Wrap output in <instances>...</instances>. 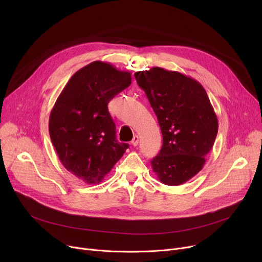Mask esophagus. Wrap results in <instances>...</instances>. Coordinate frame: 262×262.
Returning a JSON list of instances; mask_svg holds the SVG:
<instances>
[{"mask_svg":"<svg viewBox=\"0 0 262 262\" xmlns=\"http://www.w3.org/2000/svg\"><path fill=\"white\" fill-rule=\"evenodd\" d=\"M138 143H139V137L137 136V135H135L133 140H132V144H133L134 146H137V145H138Z\"/></svg>","mask_w":262,"mask_h":262,"instance_id":"obj_1","label":"esophagus"}]
</instances>
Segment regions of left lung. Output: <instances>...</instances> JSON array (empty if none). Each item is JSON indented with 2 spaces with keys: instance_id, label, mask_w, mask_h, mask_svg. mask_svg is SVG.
Segmentation results:
<instances>
[{
  "instance_id": "obj_1",
  "label": "left lung",
  "mask_w": 262,
  "mask_h": 262,
  "mask_svg": "<svg viewBox=\"0 0 262 262\" xmlns=\"http://www.w3.org/2000/svg\"><path fill=\"white\" fill-rule=\"evenodd\" d=\"M135 77L158 119L162 147L150 161L158 180L180 186L204 167L217 134V118L200 82L176 71L154 67Z\"/></svg>"
}]
</instances>
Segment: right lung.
<instances>
[{
    "mask_svg": "<svg viewBox=\"0 0 262 262\" xmlns=\"http://www.w3.org/2000/svg\"><path fill=\"white\" fill-rule=\"evenodd\" d=\"M130 82L129 72L93 61L69 79L52 109L49 130L55 150L62 166L88 185L101 183L128 148L116 139L107 105Z\"/></svg>",
    "mask_w": 262,
    "mask_h": 262,
    "instance_id": "right-lung-1",
    "label": "right lung"
}]
</instances>
